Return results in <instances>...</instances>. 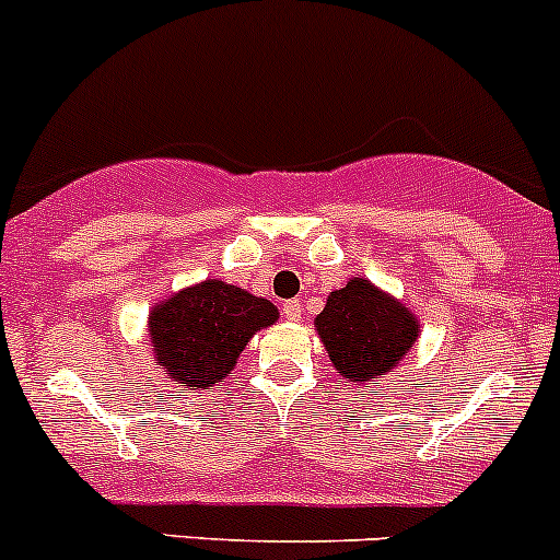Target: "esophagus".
Here are the masks:
<instances>
[{"label": "esophagus", "mask_w": 560, "mask_h": 560, "mask_svg": "<svg viewBox=\"0 0 560 560\" xmlns=\"http://www.w3.org/2000/svg\"><path fill=\"white\" fill-rule=\"evenodd\" d=\"M282 318L288 320L302 318V302H299V299H288V302H282Z\"/></svg>", "instance_id": "1"}]
</instances>
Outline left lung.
<instances>
[{
    "label": "left lung",
    "mask_w": 560,
    "mask_h": 560,
    "mask_svg": "<svg viewBox=\"0 0 560 560\" xmlns=\"http://www.w3.org/2000/svg\"><path fill=\"white\" fill-rule=\"evenodd\" d=\"M315 326L334 369L355 385L388 374L418 339L409 310L361 278L331 291Z\"/></svg>",
    "instance_id": "8db88e82"
}]
</instances>
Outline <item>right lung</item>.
Segmentation results:
<instances>
[{
    "instance_id": "1",
    "label": "right lung",
    "mask_w": 560,
    "mask_h": 560,
    "mask_svg": "<svg viewBox=\"0 0 560 560\" xmlns=\"http://www.w3.org/2000/svg\"><path fill=\"white\" fill-rule=\"evenodd\" d=\"M278 320V307L242 288L205 280L151 313L155 361L188 388H210L237 366L247 339Z\"/></svg>"
}]
</instances>
